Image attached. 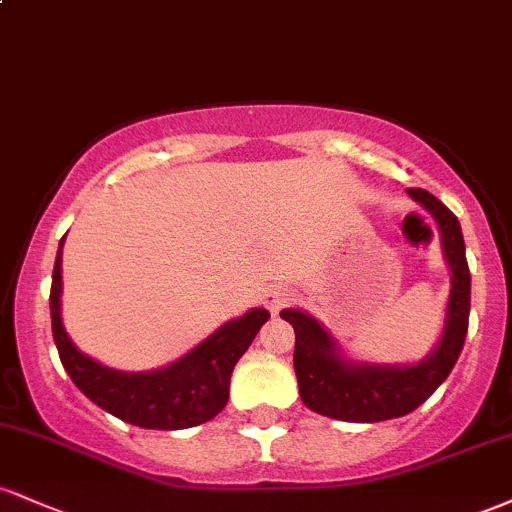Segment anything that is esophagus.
<instances>
[{"label":"esophagus","instance_id":"34e87169","mask_svg":"<svg viewBox=\"0 0 512 512\" xmlns=\"http://www.w3.org/2000/svg\"><path fill=\"white\" fill-rule=\"evenodd\" d=\"M262 298H264V305H267L269 313L272 315H276L281 308H284V305H289L293 301L291 291L284 289V286H269V289L264 291Z\"/></svg>","mask_w":512,"mask_h":512}]
</instances>
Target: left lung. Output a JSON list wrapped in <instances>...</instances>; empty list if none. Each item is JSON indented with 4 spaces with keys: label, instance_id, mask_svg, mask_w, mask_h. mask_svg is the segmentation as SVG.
Here are the masks:
<instances>
[{
    "label": "left lung",
    "instance_id": "left-lung-1",
    "mask_svg": "<svg viewBox=\"0 0 512 512\" xmlns=\"http://www.w3.org/2000/svg\"><path fill=\"white\" fill-rule=\"evenodd\" d=\"M409 197L419 202L438 223L440 245L450 264V301L445 313L443 337L436 349L414 366H378V363L349 361L339 354L332 334L303 310H281L296 332V368L298 392L303 404L322 416L351 424H375L397 419L426 402L443 385L452 366L460 358L469 325V276L464 257V238L457 216L431 192L411 187Z\"/></svg>",
    "mask_w": 512,
    "mask_h": 512
}]
</instances>
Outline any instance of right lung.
<instances>
[{"label": "right lung", "mask_w": 512, "mask_h": 512, "mask_svg": "<svg viewBox=\"0 0 512 512\" xmlns=\"http://www.w3.org/2000/svg\"><path fill=\"white\" fill-rule=\"evenodd\" d=\"M62 243L55 257L50 289L52 337L60 361L74 385L93 404L139 428L180 431L214 419L228 402V385L238 358L269 320L264 308H252L238 320L226 322L190 354L166 368L149 373H125L81 354L64 332L60 315L62 296Z\"/></svg>", "instance_id": "add662e5"}]
</instances>
